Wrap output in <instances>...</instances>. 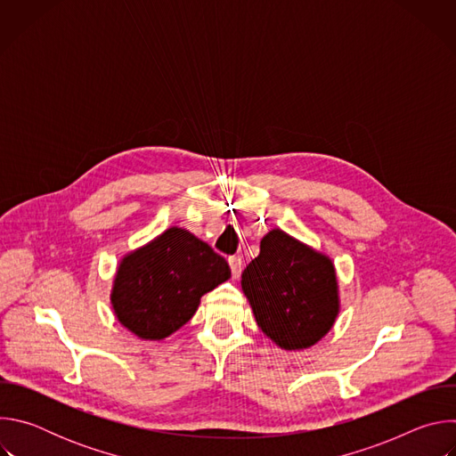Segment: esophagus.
Returning <instances> with one entry per match:
<instances>
[{"label":"esophagus","mask_w":456,"mask_h":456,"mask_svg":"<svg viewBox=\"0 0 456 456\" xmlns=\"http://www.w3.org/2000/svg\"><path fill=\"white\" fill-rule=\"evenodd\" d=\"M229 265H231L232 278H238L241 274V269H243V259L240 256H231L229 257Z\"/></svg>","instance_id":"obj_1"}]
</instances>
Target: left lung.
<instances>
[{"label": "left lung", "instance_id": "left-lung-1", "mask_svg": "<svg viewBox=\"0 0 456 456\" xmlns=\"http://www.w3.org/2000/svg\"><path fill=\"white\" fill-rule=\"evenodd\" d=\"M257 327L278 346L299 350L327 334L338 315V281L330 259L271 231L241 274Z\"/></svg>", "mask_w": 456, "mask_h": 456}]
</instances>
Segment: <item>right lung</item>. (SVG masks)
Listing matches in <instances>:
<instances>
[{"label": "right lung", "mask_w": 456, "mask_h": 456, "mask_svg": "<svg viewBox=\"0 0 456 456\" xmlns=\"http://www.w3.org/2000/svg\"><path fill=\"white\" fill-rule=\"evenodd\" d=\"M229 278L224 256L173 227L122 259L111 303L127 330L142 339H164L192 317L206 292Z\"/></svg>", "instance_id": "1"}]
</instances>
